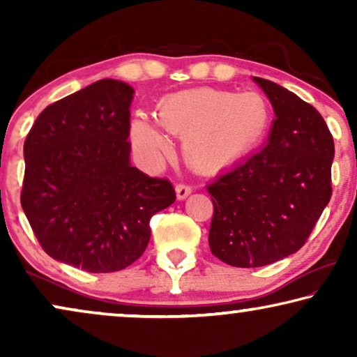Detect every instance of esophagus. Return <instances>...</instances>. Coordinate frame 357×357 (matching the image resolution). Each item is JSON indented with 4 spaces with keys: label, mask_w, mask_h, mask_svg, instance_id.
Returning <instances> with one entry per match:
<instances>
[{
    "label": "esophagus",
    "mask_w": 357,
    "mask_h": 357,
    "mask_svg": "<svg viewBox=\"0 0 357 357\" xmlns=\"http://www.w3.org/2000/svg\"><path fill=\"white\" fill-rule=\"evenodd\" d=\"M175 193H177L178 199H185L190 193H192V187H190V185H185V183H178L177 187H175Z\"/></svg>",
    "instance_id": "1"
}]
</instances>
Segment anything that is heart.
<instances>
[{
	"mask_svg": "<svg viewBox=\"0 0 357 357\" xmlns=\"http://www.w3.org/2000/svg\"><path fill=\"white\" fill-rule=\"evenodd\" d=\"M155 116L162 128L182 138L193 167L216 170L250 154L270 128L271 110L257 91L237 92L198 87L162 97ZM133 148L148 160L167 154L172 143L154 121L138 119L130 131Z\"/></svg>",
	"mask_w": 357,
	"mask_h": 357,
	"instance_id": "1",
	"label": "heart"
}]
</instances>
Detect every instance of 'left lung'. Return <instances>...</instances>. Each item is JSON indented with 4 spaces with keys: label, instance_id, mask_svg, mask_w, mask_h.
I'll use <instances>...</instances> for the list:
<instances>
[{
    "label": "left lung",
    "instance_id": "1",
    "mask_svg": "<svg viewBox=\"0 0 357 357\" xmlns=\"http://www.w3.org/2000/svg\"><path fill=\"white\" fill-rule=\"evenodd\" d=\"M270 99L265 146L216 177L209 248L237 268H257L304 245L331 198L335 144L324 116L276 82L253 77Z\"/></svg>",
    "mask_w": 357,
    "mask_h": 357
}]
</instances>
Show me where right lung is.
Wrapping results in <instances>:
<instances>
[{
    "instance_id": "obj_1",
    "label": "right lung",
    "mask_w": 357,
    "mask_h": 357,
    "mask_svg": "<svg viewBox=\"0 0 357 357\" xmlns=\"http://www.w3.org/2000/svg\"><path fill=\"white\" fill-rule=\"evenodd\" d=\"M133 87L100 79L48 105L24 143L21 204L55 260L89 273L130 266L149 243V221L175 202L165 178L130 164Z\"/></svg>"
}]
</instances>
